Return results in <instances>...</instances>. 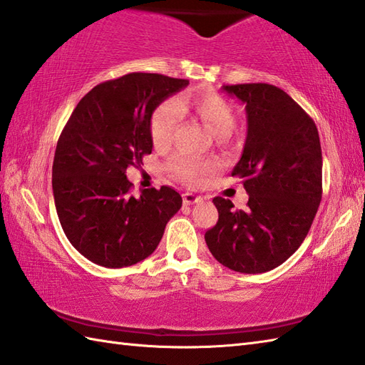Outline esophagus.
Listing matches in <instances>:
<instances>
[{
	"mask_svg": "<svg viewBox=\"0 0 365 365\" xmlns=\"http://www.w3.org/2000/svg\"><path fill=\"white\" fill-rule=\"evenodd\" d=\"M182 200H184V205H193V203H198V201H201L203 198L197 195V193H184Z\"/></svg>",
	"mask_w": 365,
	"mask_h": 365,
	"instance_id": "esophagus-1",
	"label": "esophagus"
}]
</instances>
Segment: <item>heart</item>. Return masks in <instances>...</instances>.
Wrapping results in <instances>:
<instances>
[{
    "mask_svg": "<svg viewBox=\"0 0 365 365\" xmlns=\"http://www.w3.org/2000/svg\"><path fill=\"white\" fill-rule=\"evenodd\" d=\"M180 114L195 115L217 139H226L236 126L234 112L222 96L214 93L185 95L178 98L176 103H162L153 112L150 120V137L156 148H165L172 142ZM168 170L176 180L190 185H198L205 181L209 172H212L214 164L180 155L168 162Z\"/></svg>",
    "mask_w": 365,
    "mask_h": 365,
    "instance_id": "1",
    "label": "heart"
}]
</instances>
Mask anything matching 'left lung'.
Returning a JSON list of instances; mask_svg holds the SVG:
<instances>
[{
	"label": "left lung",
	"instance_id": "1",
	"mask_svg": "<svg viewBox=\"0 0 365 365\" xmlns=\"http://www.w3.org/2000/svg\"><path fill=\"white\" fill-rule=\"evenodd\" d=\"M245 104L247 139L231 176L248 193L247 210L215 197L218 222L206 231L218 262L264 273L292 256L309 232L322 200V147L314 120L270 84L223 86Z\"/></svg>",
	"mask_w": 365,
	"mask_h": 365
}]
</instances>
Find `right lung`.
Here are the masks:
<instances>
[{
  "instance_id": "obj_1",
  "label": "right lung",
  "mask_w": 365,
  "mask_h": 365,
  "mask_svg": "<svg viewBox=\"0 0 365 365\" xmlns=\"http://www.w3.org/2000/svg\"><path fill=\"white\" fill-rule=\"evenodd\" d=\"M187 86L129 73L95 86L71 112L54 153L53 195L70 244L93 264L121 269L143 261L181 209V195L167 185L131 195L126 168L153 150V112Z\"/></svg>"
}]
</instances>
